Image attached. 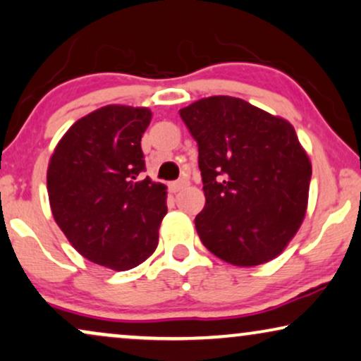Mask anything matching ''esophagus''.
<instances>
[{
	"mask_svg": "<svg viewBox=\"0 0 361 361\" xmlns=\"http://www.w3.org/2000/svg\"><path fill=\"white\" fill-rule=\"evenodd\" d=\"M187 185H189V182H187L185 179L176 180V182H172V184H171V190H172V192H179V190H182V189H185Z\"/></svg>",
	"mask_w": 361,
	"mask_h": 361,
	"instance_id": "34e87169",
	"label": "esophagus"
}]
</instances>
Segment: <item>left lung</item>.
Returning <instances> with one entry per match:
<instances>
[{"label": "left lung", "instance_id": "left-lung-1", "mask_svg": "<svg viewBox=\"0 0 361 361\" xmlns=\"http://www.w3.org/2000/svg\"><path fill=\"white\" fill-rule=\"evenodd\" d=\"M199 146L205 207L200 241L235 266L273 259L298 233L312 166L293 125L235 97H209L179 111Z\"/></svg>", "mask_w": 361, "mask_h": 361}]
</instances>
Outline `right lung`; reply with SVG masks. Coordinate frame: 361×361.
<instances>
[{"instance_id": "right-lung-1", "label": "right lung", "mask_w": 361, "mask_h": 361, "mask_svg": "<svg viewBox=\"0 0 361 361\" xmlns=\"http://www.w3.org/2000/svg\"><path fill=\"white\" fill-rule=\"evenodd\" d=\"M147 108L108 105L80 118L59 141L47 169L52 215L82 256L126 271L154 253L167 214L166 185L146 171Z\"/></svg>"}]
</instances>
